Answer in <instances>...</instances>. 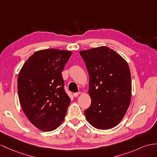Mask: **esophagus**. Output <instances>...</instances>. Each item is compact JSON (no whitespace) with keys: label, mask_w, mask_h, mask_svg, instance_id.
Segmentation results:
<instances>
[{"label":"esophagus","mask_w":157,"mask_h":157,"mask_svg":"<svg viewBox=\"0 0 157 157\" xmlns=\"http://www.w3.org/2000/svg\"><path fill=\"white\" fill-rule=\"evenodd\" d=\"M80 94H81V93H80V92H78V93H73V96L75 97H78Z\"/></svg>","instance_id":"34e87169"}]
</instances>
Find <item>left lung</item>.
Returning a JSON list of instances; mask_svg holds the SVG:
<instances>
[{
    "label": "left lung",
    "mask_w": 157,
    "mask_h": 157,
    "mask_svg": "<svg viewBox=\"0 0 157 157\" xmlns=\"http://www.w3.org/2000/svg\"><path fill=\"white\" fill-rule=\"evenodd\" d=\"M89 75L91 105L85 110L89 123L101 130L115 127L131 99V72L123 57L106 47L80 51Z\"/></svg>",
    "instance_id": "1"
}]
</instances>
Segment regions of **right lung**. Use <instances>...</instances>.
Returning a JSON list of instances; mask_svg holds the SVG:
<instances>
[{
    "label": "right lung",
    "mask_w": 157,
    "mask_h": 157,
    "mask_svg": "<svg viewBox=\"0 0 157 157\" xmlns=\"http://www.w3.org/2000/svg\"><path fill=\"white\" fill-rule=\"evenodd\" d=\"M72 52L58 49L36 51L25 63L17 80L19 101L34 126L52 131L65 117L71 98L64 89L62 72Z\"/></svg>",
    "instance_id": "obj_1"
}]
</instances>
